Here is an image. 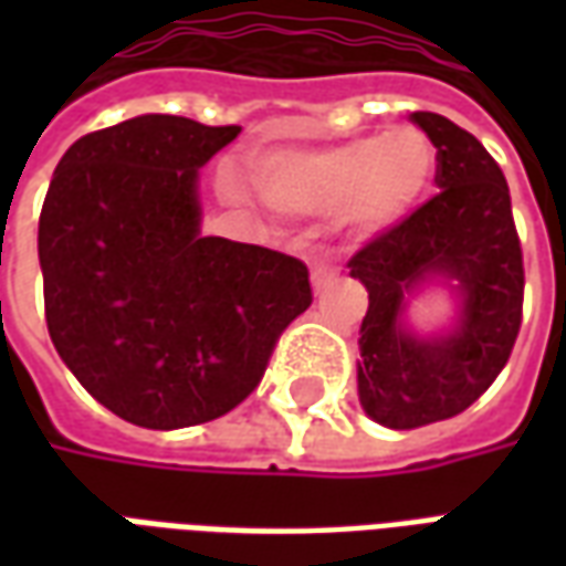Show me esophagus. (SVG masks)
I'll return each mask as SVG.
<instances>
[{
    "label": "esophagus",
    "instance_id": "esophagus-1",
    "mask_svg": "<svg viewBox=\"0 0 566 566\" xmlns=\"http://www.w3.org/2000/svg\"><path fill=\"white\" fill-rule=\"evenodd\" d=\"M333 282H336V272H333L331 266H315V270H312V291H315V294H324Z\"/></svg>",
    "mask_w": 566,
    "mask_h": 566
}]
</instances>
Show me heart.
Listing matches in <instances>:
<instances>
[{
    "mask_svg": "<svg viewBox=\"0 0 566 566\" xmlns=\"http://www.w3.org/2000/svg\"><path fill=\"white\" fill-rule=\"evenodd\" d=\"M437 175V150L416 127H394L321 148L272 150L254 169L272 209L331 214L355 239L403 223Z\"/></svg>",
    "mask_w": 566,
    "mask_h": 566,
    "instance_id": "1",
    "label": "heart"
}]
</instances>
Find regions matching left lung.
Wrapping results in <instances>:
<instances>
[{
    "label": "left lung",
    "mask_w": 566,
    "mask_h": 566,
    "mask_svg": "<svg viewBox=\"0 0 566 566\" xmlns=\"http://www.w3.org/2000/svg\"><path fill=\"white\" fill-rule=\"evenodd\" d=\"M439 160V193L352 258L367 287L357 397L376 424H433L473 406L510 360L522 327V245L506 178L482 142L449 117L412 112ZM446 290L452 318L430 332L411 303Z\"/></svg>",
    "instance_id": "1"
}]
</instances>
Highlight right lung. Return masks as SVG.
<instances>
[{
  "label": "right lung",
  "mask_w": 566,
  "mask_h": 566,
  "mask_svg": "<svg viewBox=\"0 0 566 566\" xmlns=\"http://www.w3.org/2000/svg\"><path fill=\"white\" fill-rule=\"evenodd\" d=\"M235 136L139 115L56 163L39 218L48 333L84 391L129 424L227 416L312 303L296 258L202 233L199 169Z\"/></svg>",
  "instance_id": "1"
}]
</instances>
